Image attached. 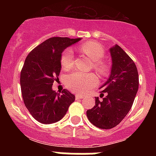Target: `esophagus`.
I'll use <instances>...</instances> for the list:
<instances>
[{"label": "esophagus", "mask_w": 156, "mask_h": 156, "mask_svg": "<svg viewBox=\"0 0 156 156\" xmlns=\"http://www.w3.org/2000/svg\"><path fill=\"white\" fill-rule=\"evenodd\" d=\"M83 97H84V96H83V95L76 94V99H77V100H78V99H82L83 98Z\"/></svg>", "instance_id": "esophagus-1"}]
</instances>
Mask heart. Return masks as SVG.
<instances>
[{
	"instance_id": "obj_1",
	"label": "heart",
	"mask_w": 156,
	"mask_h": 156,
	"mask_svg": "<svg viewBox=\"0 0 156 156\" xmlns=\"http://www.w3.org/2000/svg\"><path fill=\"white\" fill-rule=\"evenodd\" d=\"M80 49L89 58L94 62V69L99 73L105 74L108 71V66L102 62L105 55V49L98 43L90 41L80 47ZM74 57L72 48H67L62 52L61 56V66L64 70H69L73 67ZM98 79L94 73H83L76 71L70 73L66 78V85L69 90L78 94L86 93L88 90L94 87L98 84Z\"/></svg>"
}]
</instances>
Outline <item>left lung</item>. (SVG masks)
<instances>
[{
	"label": "left lung",
	"instance_id": "left-lung-1",
	"mask_svg": "<svg viewBox=\"0 0 156 156\" xmlns=\"http://www.w3.org/2000/svg\"><path fill=\"white\" fill-rule=\"evenodd\" d=\"M112 57L111 75L101 87L100 100L87 111L88 119L101 129H112L124 119L133 105L138 90L139 77L136 65L119 45L109 49Z\"/></svg>",
	"mask_w": 156,
	"mask_h": 156
}]
</instances>
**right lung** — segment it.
<instances>
[{
  "label": "right lung",
  "mask_w": 156,
  "mask_h": 156,
  "mask_svg": "<svg viewBox=\"0 0 156 156\" xmlns=\"http://www.w3.org/2000/svg\"><path fill=\"white\" fill-rule=\"evenodd\" d=\"M81 38L51 37L29 53L20 75L23 101L36 120L50 124L62 119L75 95L64 89L62 94L52 90L61 71V56L67 47Z\"/></svg>",
  "instance_id": "add662e5"
}]
</instances>
